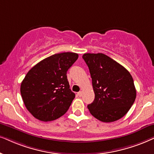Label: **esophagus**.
I'll use <instances>...</instances> for the list:
<instances>
[{"mask_svg":"<svg viewBox=\"0 0 154 154\" xmlns=\"http://www.w3.org/2000/svg\"><path fill=\"white\" fill-rule=\"evenodd\" d=\"M77 95H78L79 97L82 96V91H79V92L77 93Z\"/></svg>","mask_w":154,"mask_h":154,"instance_id":"obj_1","label":"esophagus"}]
</instances>
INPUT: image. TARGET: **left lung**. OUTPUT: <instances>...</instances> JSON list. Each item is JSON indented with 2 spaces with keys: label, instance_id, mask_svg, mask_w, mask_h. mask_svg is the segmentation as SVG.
Returning <instances> with one entry per match:
<instances>
[{
  "label": "left lung",
  "instance_id": "left-lung-1",
  "mask_svg": "<svg viewBox=\"0 0 154 154\" xmlns=\"http://www.w3.org/2000/svg\"><path fill=\"white\" fill-rule=\"evenodd\" d=\"M82 58L90 72L95 98L87 106L93 116L103 122H113L129 112L137 97L129 72L102 53H85Z\"/></svg>",
  "mask_w": 154,
  "mask_h": 154
}]
</instances>
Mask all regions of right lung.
<instances>
[{"label": "right lung", "mask_w": 154, "mask_h": 154, "mask_svg": "<svg viewBox=\"0 0 154 154\" xmlns=\"http://www.w3.org/2000/svg\"><path fill=\"white\" fill-rule=\"evenodd\" d=\"M78 54L63 52L42 60L31 68L20 85L25 107L35 118L50 122L67 112L75 94L69 89L67 72Z\"/></svg>", "instance_id": "obj_1"}]
</instances>
